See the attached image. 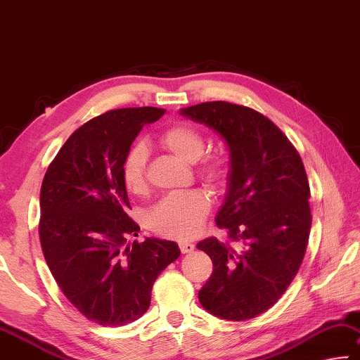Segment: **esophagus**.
<instances>
[{"label":"esophagus","instance_id":"34e87169","mask_svg":"<svg viewBox=\"0 0 360 360\" xmlns=\"http://www.w3.org/2000/svg\"><path fill=\"white\" fill-rule=\"evenodd\" d=\"M179 247L181 253H190L194 250V244L188 243V240H179Z\"/></svg>","mask_w":360,"mask_h":360}]
</instances>
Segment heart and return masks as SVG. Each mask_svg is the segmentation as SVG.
<instances>
[{"mask_svg":"<svg viewBox=\"0 0 360 360\" xmlns=\"http://www.w3.org/2000/svg\"><path fill=\"white\" fill-rule=\"evenodd\" d=\"M162 148L186 164L198 162L205 150V139L199 129L188 122H175L159 135ZM146 162L148 151L143 143H134L121 162V179L126 190L132 194L146 191ZM228 159L221 155L202 158L199 175L212 185H223L228 179ZM210 210V199L202 191L174 193L158 201L146 214V223L153 233L164 238L188 239L193 238Z\"/></svg>","mask_w":360,"mask_h":360,"instance_id":"b5f03b06","label":"heart"}]
</instances>
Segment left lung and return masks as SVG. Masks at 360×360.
<instances>
[{"label":"left lung","instance_id":"1","mask_svg":"<svg viewBox=\"0 0 360 360\" xmlns=\"http://www.w3.org/2000/svg\"><path fill=\"white\" fill-rule=\"evenodd\" d=\"M181 115L228 143V193L215 221L240 243L238 250L217 238L198 244L214 263L199 303L221 319H252L284 295L304 258L313 219L303 161L284 132L249 107L204 102Z\"/></svg>","mask_w":360,"mask_h":360}]
</instances>
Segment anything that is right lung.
Listing matches in <instances>:
<instances>
[{"label": "right lung", "instance_id": "add662e5", "mask_svg": "<svg viewBox=\"0 0 360 360\" xmlns=\"http://www.w3.org/2000/svg\"><path fill=\"white\" fill-rule=\"evenodd\" d=\"M162 108L110 110L70 135L49 164L39 194V240L47 266L79 313L124 326L146 313L158 276L180 257L172 240L129 245L140 226L127 215L121 162L141 127Z\"/></svg>", "mask_w": 360, "mask_h": 360}]
</instances>
